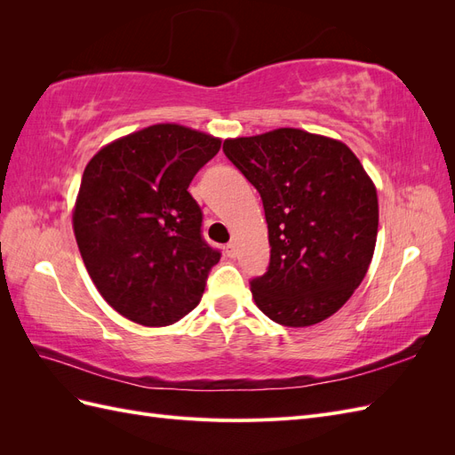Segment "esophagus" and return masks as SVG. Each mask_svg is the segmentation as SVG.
<instances>
[{"label": "esophagus", "mask_w": 455, "mask_h": 455, "mask_svg": "<svg viewBox=\"0 0 455 455\" xmlns=\"http://www.w3.org/2000/svg\"><path fill=\"white\" fill-rule=\"evenodd\" d=\"M224 251H226L228 258H235L237 256V244L235 243H228Z\"/></svg>", "instance_id": "esophagus-1"}]
</instances>
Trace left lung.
Segmentation results:
<instances>
[{
    "label": "left lung",
    "instance_id": "obj_1",
    "mask_svg": "<svg viewBox=\"0 0 455 455\" xmlns=\"http://www.w3.org/2000/svg\"><path fill=\"white\" fill-rule=\"evenodd\" d=\"M224 154L266 211L271 256L251 281L256 306L292 328L328 319L374 256L378 194L361 161L343 142L299 129L228 139Z\"/></svg>",
    "mask_w": 455,
    "mask_h": 455
}]
</instances>
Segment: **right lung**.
I'll return each instance as SVG.
<instances>
[{"label": "right lung", "instance_id": "obj_1", "mask_svg": "<svg viewBox=\"0 0 455 455\" xmlns=\"http://www.w3.org/2000/svg\"><path fill=\"white\" fill-rule=\"evenodd\" d=\"M220 144L161 123L104 146L85 167L76 241L94 286L129 321L167 326L201 301L220 252L203 239L188 188Z\"/></svg>", "mask_w": 455, "mask_h": 455}]
</instances>
